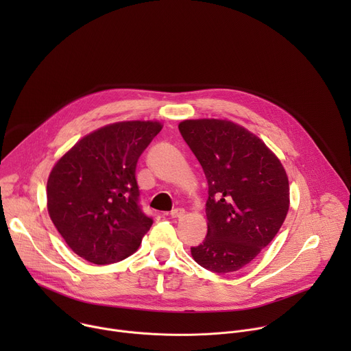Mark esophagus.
Here are the masks:
<instances>
[{"mask_svg":"<svg viewBox=\"0 0 351 351\" xmlns=\"http://www.w3.org/2000/svg\"><path fill=\"white\" fill-rule=\"evenodd\" d=\"M184 215V210L183 208H175L171 211V217L172 218H182Z\"/></svg>","mask_w":351,"mask_h":351,"instance_id":"obj_1","label":"esophagus"}]
</instances>
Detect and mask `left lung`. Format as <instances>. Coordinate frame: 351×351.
I'll return each instance as SVG.
<instances>
[{"mask_svg": "<svg viewBox=\"0 0 351 351\" xmlns=\"http://www.w3.org/2000/svg\"><path fill=\"white\" fill-rule=\"evenodd\" d=\"M179 132L208 182V230L191 256L217 274L239 271L279 232L289 211L287 175L261 138L230 121H183Z\"/></svg>", "mask_w": 351, "mask_h": 351, "instance_id": "obj_1", "label": "left lung"}]
</instances>
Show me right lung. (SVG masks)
I'll return each instance as SVG.
<instances>
[{
  "label": "right lung",
  "mask_w": 351,
  "mask_h": 351,
  "mask_svg": "<svg viewBox=\"0 0 351 351\" xmlns=\"http://www.w3.org/2000/svg\"><path fill=\"white\" fill-rule=\"evenodd\" d=\"M158 122H118L79 140L47 182L49 218L73 252L97 265L138 248L153 218L143 213L136 165Z\"/></svg>",
  "instance_id": "add662e5"
}]
</instances>
